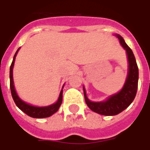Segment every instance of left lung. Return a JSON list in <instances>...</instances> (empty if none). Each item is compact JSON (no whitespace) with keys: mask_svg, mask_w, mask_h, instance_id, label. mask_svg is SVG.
<instances>
[{"mask_svg":"<svg viewBox=\"0 0 150 150\" xmlns=\"http://www.w3.org/2000/svg\"><path fill=\"white\" fill-rule=\"evenodd\" d=\"M120 42L125 50L129 60V72L125 83L120 91L111 96L107 100L102 102H91L88 100L83 88L85 102L88 108L93 112L104 116H115L126 109L131 104L137 94L138 85V67L136 62L135 56L120 35L116 34Z\"/></svg>","mask_w":150,"mask_h":150,"instance_id":"8db88e82","label":"left lung"}]
</instances>
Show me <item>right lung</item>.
<instances>
[{"label":"right lung","mask_w":150,"mask_h":150,"mask_svg":"<svg viewBox=\"0 0 150 150\" xmlns=\"http://www.w3.org/2000/svg\"><path fill=\"white\" fill-rule=\"evenodd\" d=\"M20 49V48H19ZM19 49L17 50V52L14 54L13 62L10 66V71H9V79H10V90H11V94L13 96V99L14 100L15 104L18 106L20 109H21L23 112H25L28 116L34 117V118H45V117H49L54 113H55L57 111L59 110L60 105L62 104V90L60 92L59 97L58 101L54 103V104H51L50 106H46V107H35V106H32L30 104H26L25 102L21 100L19 98L17 92L15 91L14 85H13V65H14V61L16 55L18 54V51ZM63 88V87H62Z\"/></svg>","instance_id":"1"}]
</instances>
